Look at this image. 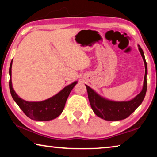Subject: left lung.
Here are the masks:
<instances>
[{
	"instance_id": "1",
	"label": "left lung",
	"mask_w": 157,
	"mask_h": 157,
	"mask_svg": "<svg viewBox=\"0 0 157 157\" xmlns=\"http://www.w3.org/2000/svg\"><path fill=\"white\" fill-rule=\"evenodd\" d=\"M138 46L145 63V77L142 91L132 100L116 102L106 99L86 85L89 102L93 111L96 116L105 121H121L127 118L139 107L145 96L147 91V66L143 50L139 45Z\"/></svg>"
}]
</instances>
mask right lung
Wrapping results in <instances>:
<instances>
[{
    "label": "right lung",
    "instance_id": "1",
    "mask_svg": "<svg viewBox=\"0 0 157 157\" xmlns=\"http://www.w3.org/2000/svg\"><path fill=\"white\" fill-rule=\"evenodd\" d=\"M13 60V59H12ZM10 66V90L12 98L24 113L32 120L39 121H48L53 120L62 113L65 107L66 100L73 87L78 83L74 82L64 87L62 91L54 96L41 102H28L21 99L16 94L12 83V65Z\"/></svg>",
    "mask_w": 157,
    "mask_h": 157
}]
</instances>
